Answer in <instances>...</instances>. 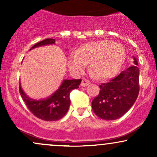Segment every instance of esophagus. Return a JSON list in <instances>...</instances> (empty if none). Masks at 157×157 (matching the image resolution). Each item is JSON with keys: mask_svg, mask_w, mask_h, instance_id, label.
Returning a JSON list of instances; mask_svg holds the SVG:
<instances>
[{"mask_svg": "<svg viewBox=\"0 0 157 157\" xmlns=\"http://www.w3.org/2000/svg\"><path fill=\"white\" fill-rule=\"evenodd\" d=\"M89 84H90L89 81L87 80H85V79H83V80H82V82H81V86H83V87H85V86H87Z\"/></svg>", "mask_w": 157, "mask_h": 157, "instance_id": "1", "label": "esophagus"}]
</instances>
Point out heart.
Instances as JSON below:
<instances>
[{"mask_svg": "<svg viewBox=\"0 0 157 157\" xmlns=\"http://www.w3.org/2000/svg\"><path fill=\"white\" fill-rule=\"evenodd\" d=\"M126 58L122 45L104 40L88 43L68 60V67L75 74H81L90 63V69L101 80L112 78L121 69Z\"/></svg>", "mask_w": 157, "mask_h": 157, "instance_id": "heart-1", "label": "heart"}]
</instances>
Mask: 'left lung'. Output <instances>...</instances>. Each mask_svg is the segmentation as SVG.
Segmentation results:
<instances>
[{
    "label": "left lung",
    "mask_w": 157,
    "mask_h": 157,
    "mask_svg": "<svg viewBox=\"0 0 157 157\" xmlns=\"http://www.w3.org/2000/svg\"><path fill=\"white\" fill-rule=\"evenodd\" d=\"M134 66L122 71L118 76L100 86V94L91 102L94 112L105 120L121 117L132 107L140 91V70L135 57Z\"/></svg>",
    "instance_id": "obj_1"
}]
</instances>
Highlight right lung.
I'll return each instance as SVG.
<instances>
[{
	"mask_svg": "<svg viewBox=\"0 0 157 157\" xmlns=\"http://www.w3.org/2000/svg\"><path fill=\"white\" fill-rule=\"evenodd\" d=\"M55 44V39H45L34 45L30 50L40 46ZM81 81L82 80H63L60 87L52 94L40 100H35L26 95L23 91L21 83L19 91L28 109L35 117L45 121H56L63 117L67 113L71 103L70 93L73 89H78Z\"/></svg>",
	"mask_w": 157,
	"mask_h": 157,
	"instance_id": "right-lung-1",
	"label": "right lung"
}]
</instances>
